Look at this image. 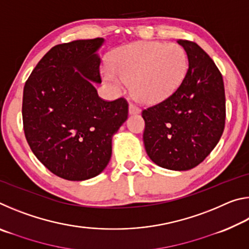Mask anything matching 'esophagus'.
<instances>
[{"mask_svg":"<svg viewBox=\"0 0 249 249\" xmlns=\"http://www.w3.org/2000/svg\"><path fill=\"white\" fill-rule=\"evenodd\" d=\"M138 113H141V108L138 107L137 105L130 103L129 104V114L134 115V114H138Z\"/></svg>","mask_w":249,"mask_h":249,"instance_id":"obj_1","label":"esophagus"}]
</instances>
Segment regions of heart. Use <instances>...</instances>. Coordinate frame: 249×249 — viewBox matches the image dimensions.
I'll return each mask as SVG.
<instances>
[{"label": "heart", "instance_id": "1", "mask_svg": "<svg viewBox=\"0 0 249 249\" xmlns=\"http://www.w3.org/2000/svg\"><path fill=\"white\" fill-rule=\"evenodd\" d=\"M188 69L184 49L177 44L140 41L117 48L103 78L115 90L130 83L135 96L154 104L169 98L180 87Z\"/></svg>", "mask_w": 249, "mask_h": 249}]
</instances>
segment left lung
<instances>
[{
    "instance_id": "obj_1",
    "label": "left lung",
    "mask_w": 249,
    "mask_h": 249,
    "mask_svg": "<svg viewBox=\"0 0 249 249\" xmlns=\"http://www.w3.org/2000/svg\"><path fill=\"white\" fill-rule=\"evenodd\" d=\"M189 68L169 98L142 109L147 155L159 167L192 169L217 145L225 126V90L214 61L199 45L179 39Z\"/></svg>"
}]
</instances>
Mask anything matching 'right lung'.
<instances>
[{"label": "right lung", "mask_w": 249, "mask_h": 249, "mask_svg": "<svg viewBox=\"0 0 249 249\" xmlns=\"http://www.w3.org/2000/svg\"><path fill=\"white\" fill-rule=\"evenodd\" d=\"M103 38L53 47L40 59L23 92V126L37 159L62 179L82 181L100 175L112 155V137L127 120L124 98L105 101L99 48Z\"/></svg>", "instance_id": "1"}]
</instances>
